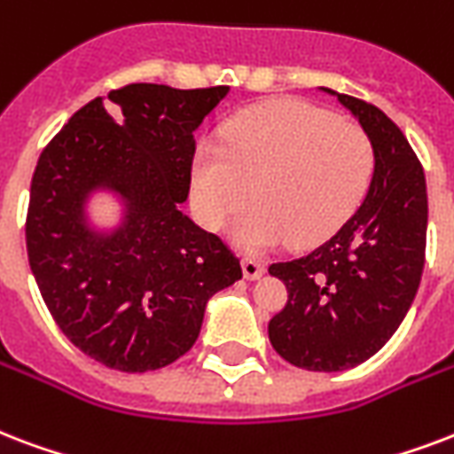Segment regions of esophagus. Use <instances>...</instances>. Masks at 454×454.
<instances>
[{"mask_svg": "<svg viewBox=\"0 0 454 454\" xmlns=\"http://www.w3.org/2000/svg\"><path fill=\"white\" fill-rule=\"evenodd\" d=\"M242 273L247 281H259L264 276V264H259L254 259H242Z\"/></svg>", "mask_w": 454, "mask_h": 454, "instance_id": "esophagus-1", "label": "esophagus"}]
</instances>
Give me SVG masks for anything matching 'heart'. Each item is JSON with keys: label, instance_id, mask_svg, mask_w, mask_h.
<instances>
[{"label": "heart", "instance_id": "heart-1", "mask_svg": "<svg viewBox=\"0 0 454 454\" xmlns=\"http://www.w3.org/2000/svg\"><path fill=\"white\" fill-rule=\"evenodd\" d=\"M223 147L200 143L192 157V207L219 231L252 200L233 228L235 247L269 252L288 240L317 245L350 219L372 185V137L302 99H271L223 128Z\"/></svg>", "mask_w": 454, "mask_h": 454}]
</instances>
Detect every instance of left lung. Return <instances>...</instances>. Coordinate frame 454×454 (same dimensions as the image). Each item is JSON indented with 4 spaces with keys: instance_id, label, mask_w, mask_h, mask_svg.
<instances>
[{
    "instance_id": "1",
    "label": "left lung",
    "mask_w": 454,
    "mask_h": 454,
    "mask_svg": "<svg viewBox=\"0 0 454 454\" xmlns=\"http://www.w3.org/2000/svg\"><path fill=\"white\" fill-rule=\"evenodd\" d=\"M372 137L376 166L364 202L317 250L269 266L288 304L269 321V340L307 372H345L390 340L410 311L427 252L428 197L419 159L379 106L321 88Z\"/></svg>"
}]
</instances>
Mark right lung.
I'll use <instances>...</instances> for the list:
<instances>
[{"instance_id": "right-lung-1", "label": "right lung", "mask_w": 454, "mask_h": 454, "mask_svg": "<svg viewBox=\"0 0 454 454\" xmlns=\"http://www.w3.org/2000/svg\"><path fill=\"white\" fill-rule=\"evenodd\" d=\"M226 95V85L112 90L78 109L35 166L30 271L66 338L109 369L154 372L183 357L209 297L242 278L233 252L181 212L195 130ZM97 192L124 209L109 231L89 223Z\"/></svg>"}]
</instances>
